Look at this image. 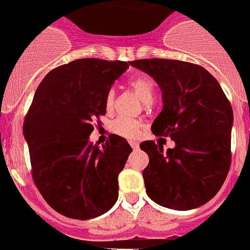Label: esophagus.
Wrapping results in <instances>:
<instances>
[{
    "label": "esophagus",
    "instance_id": "esophagus-1",
    "mask_svg": "<svg viewBox=\"0 0 250 250\" xmlns=\"http://www.w3.org/2000/svg\"><path fill=\"white\" fill-rule=\"evenodd\" d=\"M130 146L133 147V149H137L139 147V143L137 141H130Z\"/></svg>",
    "mask_w": 250,
    "mask_h": 250
}]
</instances>
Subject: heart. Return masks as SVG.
<instances>
[{
	"mask_svg": "<svg viewBox=\"0 0 250 250\" xmlns=\"http://www.w3.org/2000/svg\"><path fill=\"white\" fill-rule=\"evenodd\" d=\"M129 86L139 95L143 103L149 104L155 97V81L152 77L147 75H135L129 79ZM116 94L113 89L107 91L104 97V107L107 111H112L115 107ZM109 129L113 134L120 135L124 138H135L141 130V123L135 119L119 116L109 124Z\"/></svg>",
	"mask_w": 250,
	"mask_h": 250,
	"instance_id": "b5f03b06",
	"label": "heart"
}]
</instances>
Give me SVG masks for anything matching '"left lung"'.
<instances>
[{
    "label": "left lung",
    "mask_w": 250,
    "mask_h": 250,
    "mask_svg": "<svg viewBox=\"0 0 250 250\" xmlns=\"http://www.w3.org/2000/svg\"><path fill=\"white\" fill-rule=\"evenodd\" d=\"M133 67L155 79L163 90V111L152 133L169 137L174 148L141 143L149 157L143 170L146 192L161 207L189 210L222 187L231 165V103L213 76L199 64L173 59H139Z\"/></svg>",
    "instance_id": "obj_1"
}]
</instances>
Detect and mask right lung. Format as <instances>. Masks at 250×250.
Returning <instances> with one entry per match:
<instances>
[{
	"label": "right lung",
	"mask_w": 250,
	"mask_h": 250,
	"mask_svg": "<svg viewBox=\"0 0 250 250\" xmlns=\"http://www.w3.org/2000/svg\"><path fill=\"white\" fill-rule=\"evenodd\" d=\"M129 63L85 58L45 76L24 119L32 178L46 203L73 219L104 214L119 197V174L133 151L111 134L99 148L89 143L105 115L104 97Z\"/></svg>",
	"instance_id": "right-lung-1"
}]
</instances>
